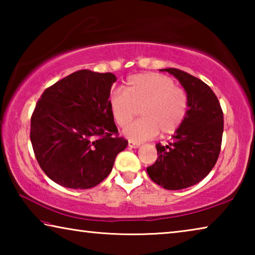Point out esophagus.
Masks as SVG:
<instances>
[{
    "instance_id": "obj_1",
    "label": "esophagus",
    "mask_w": 255,
    "mask_h": 255,
    "mask_svg": "<svg viewBox=\"0 0 255 255\" xmlns=\"http://www.w3.org/2000/svg\"><path fill=\"white\" fill-rule=\"evenodd\" d=\"M128 146L130 148H137V147H139L140 144L139 143H135V141H132V140H129L128 141Z\"/></svg>"
}]
</instances>
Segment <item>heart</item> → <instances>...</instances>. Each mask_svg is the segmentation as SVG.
<instances>
[{
    "mask_svg": "<svg viewBox=\"0 0 255 255\" xmlns=\"http://www.w3.org/2000/svg\"><path fill=\"white\" fill-rule=\"evenodd\" d=\"M109 109L115 123L126 128L136 117L138 109L143 118L125 130L129 139H150L161 131L171 135L183 124L189 111V96L171 77L157 73H140L129 76L125 91H112Z\"/></svg>",
    "mask_w": 255,
    "mask_h": 255,
    "instance_id": "obj_1",
    "label": "heart"
}]
</instances>
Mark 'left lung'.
Returning a JSON list of instances; mask_svg holds the SVG:
<instances>
[{
	"instance_id": "8db88e82",
	"label": "left lung",
	"mask_w": 255,
	"mask_h": 255,
	"mask_svg": "<svg viewBox=\"0 0 255 255\" xmlns=\"http://www.w3.org/2000/svg\"><path fill=\"white\" fill-rule=\"evenodd\" d=\"M174 75L189 96V111L169 144H156L158 157L147 167L149 178L167 190L184 189L206 178L221 153L224 115L217 97L205 82L178 68Z\"/></svg>"
}]
</instances>
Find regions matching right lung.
<instances>
[{
    "label": "right lung",
    "instance_id": "1",
    "mask_svg": "<svg viewBox=\"0 0 255 255\" xmlns=\"http://www.w3.org/2000/svg\"><path fill=\"white\" fill-rule=\"evenodd\" d=\"M116 80L112 73L81 70L41 94L30 139L41 170L54 182L72 189L96 187L127 147L108 103Z\"/></svg>",
    "mask_w": 255,
    "mask_h": 255
}]
</instances>
